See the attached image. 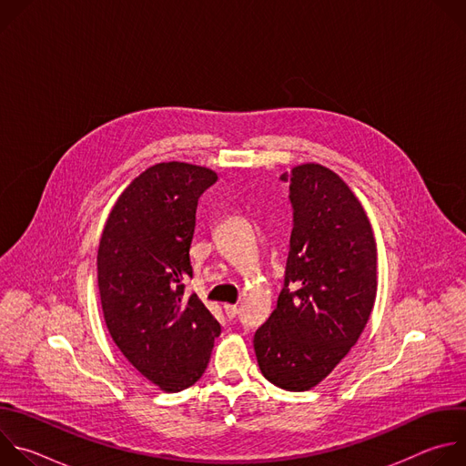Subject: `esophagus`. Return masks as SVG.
Wrapping results in <instances>:
<instances>
[{
  "instance_id": "34e87169",
  "label": "esophagus",
  "mask_w": 466,
  "mask_h": 466,
  "mask_svg": "<svg viewBox=\"0 0 466 466\" xmlns=\"http://www.w3.org/2000/svg\"><path fill=\"white\" fill-rule=\"evenodd\" d=\"M225 313L228 319H234L239 313V308L236 304H225Z\"/></svg>"
}]
</instances>
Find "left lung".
<instances>
[{"label": "left lung", "instance_id": "1", "mask_svg": "<svg viewBox=\"0 0 466 466\" xmlns=\"http://www.w3.org/2000/svg\"><path fill=\"white\" fill-rule=\"evenodd\" d=\"M289 182L293 230L277 308L254 334L261 374L286 390L322 381L358 343L376 300V241L350 187L319 164Z\"/></svg>", "mask_w": 466, "mask_h": 466}]
</instances>
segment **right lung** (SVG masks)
Segmentation results:
<instances>
[{
	"instance_id": "1",
	"label": "right lung",
	"mask_w": 466,
	"mask_h": 466,
	"mask_svg": "<svg viewBox=\"0 0 466 466\" xmlns=\"http://www.w3.org/2000/svg\"><path fill=\"white\" fill-rule=\"evenodd\" d=\"M218 175L162 162L119 195L97 252V286L106 328L123 356L162 390L193 385L207 370L221 326L186 295L197 203Z\"/></svg>"
}]
</instances>
